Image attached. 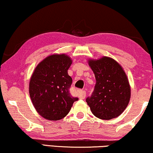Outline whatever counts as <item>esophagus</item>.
Masks as SVG:
<instances>
[{"label": "esophagus", "instance_id": "34e87169", "mask_svg": "<svg viewBox=\"0 0 153 153\" xmlns=\"http://www.w3.org/2000/svg\"><path fill=\"white\" fill-rule=\"evenodd\" d=\"M78 95L79 97L81 100H83L85 97V92L84 91H78Z\"/></svg>", "mask_w": 153, "mask_h": 153}]
</instances>
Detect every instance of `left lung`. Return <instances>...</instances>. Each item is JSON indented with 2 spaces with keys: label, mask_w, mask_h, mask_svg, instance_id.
<instances>
[{
  "label": "left lung",
  "mask_w": 153,
  "mask_h": 153,
  "mask_svg": "<svg viewBox=\"0 0 153 153\" xmlns=\"http://www.w3.org/2000/svg\"><path fill=\"white\" fill-rule=\"evenodd\" d=\"M88 62L96 79L93 93L86 99L88 105L98 118H117L127 108L131 97L126 73L116 60L107 56L88 59Z\"/></svg>",
  "instance_id": "8db88e82"
}]
</instances>
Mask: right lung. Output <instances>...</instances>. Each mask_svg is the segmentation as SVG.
<instances>
[{"label":"right lung","mask_w":153,"mask_h":153,"mask_svg":"<svg viewBox=\"0 0 153 153\" xmlns=\"http://www.w3.org/2000/svg\"><path fill=\"white\" fill-rule=\"evenodd\" d=\"M72 63L65 53L52 54L35 68L29 82V94L37 112L46 120L65 117L79 99L70 95L72 79L68 70Z\"/></svg>","instance_id":"right-lung-1"}]
</instances>
